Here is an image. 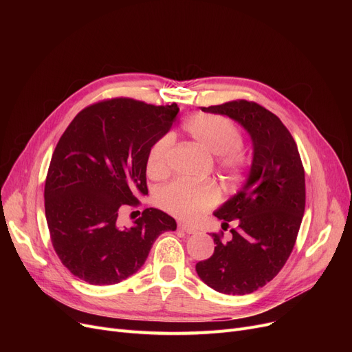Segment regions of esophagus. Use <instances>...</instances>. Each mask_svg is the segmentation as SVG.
Wrapping results in <instances>:
<instances>
[{"label":"esophagus","instance_id":"1","mask_svg":"<svg viewBox=\"0 0 352 352\" xmlns=\"http://www.w3.org/2000/svg\"><path fill=\"white\" fill-rule=\"evenodd\" d=\"M178 230H179V231H184V232H187V234H195V232H197V230H195L194 227L187 226V224H184V223H179V224H178Z\"/></svg>","mask_w":352,"mask_h":352}]
</instances>
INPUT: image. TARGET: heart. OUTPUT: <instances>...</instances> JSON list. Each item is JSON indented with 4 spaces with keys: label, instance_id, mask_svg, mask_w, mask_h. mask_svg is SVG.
<instances>
[{
    "label": "heart",
    "instance_id": "heart-1",
    "mask_svg": "<svg viewBox=\"0 0 352 352\" xmlns=\"http://www.w3.org/2000/svg\"><path fill=\"white\" fill-rule=\"evenodd\" d=\"M187 134L204 150L217 155V164L230 175H239L248 170L250 157L241 150L243 135L238 126L223 116L197 114L184 124ZM173 135H164L150 150L146 160V173L153 178H161L170 170ZM157 204L177 217L194 219L211 208L217 201V190L212 184H190L174 181L158 190Z\"/></svg>",
    "mask_w": 352,
    "mask_h": 352
}]
</instances>
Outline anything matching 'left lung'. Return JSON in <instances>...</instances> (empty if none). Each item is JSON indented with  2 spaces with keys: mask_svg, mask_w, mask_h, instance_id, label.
<instances>
[{
  "mask_svg": "<svg viewBox=\"0 0 352 352\" xmlns=\"http://www.w3.org/2000/svg\"><path fill=\"white\" fill-rule=\"evenodd\" d=\"M201 109L241 124L254 155L244 187L214 212L223 230L235 224L231 238L212 234L214 254L195 270L218 292L251 294L281 271L295 245L305 210L304 166L287 126L260 104L238 100Z\"/></svg>",
  "mask_w": 352,
  "mask_h": 352,
  "instance_id": "1",
  "label": "left lung"
}]
</instances>
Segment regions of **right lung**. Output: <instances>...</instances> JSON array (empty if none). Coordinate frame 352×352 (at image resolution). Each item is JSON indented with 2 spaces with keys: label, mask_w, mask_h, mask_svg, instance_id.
I'll return each mask as SVG.
<instances>
[{
  "label": "right lung",
  "mask_w": 352,
  "mask_h": 352,
  "mask_svg": "<svg viewBox=\"0 0 352 352\" xmlns=\"http://www.w3.org/2000/svg\"><path fill=\"white\" fill-rule=\"evenodd\" d=\"M178 111L177 104L105 100L80 111L61 135L45 179V218L55 252L77 278L118 284L144 265L160 234L177 230L157 208L144 210L131 227L118 215L148 194V154Z\"/></svg>",
  "instance_id": "1"
}]
</instances>
